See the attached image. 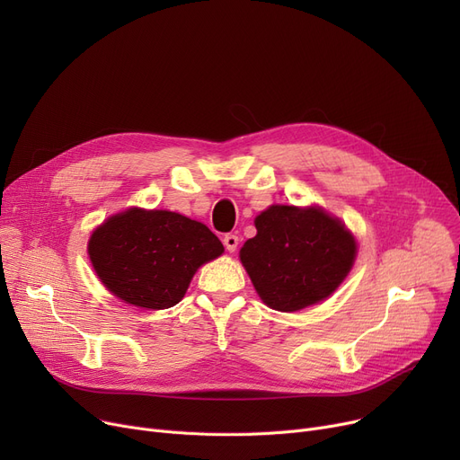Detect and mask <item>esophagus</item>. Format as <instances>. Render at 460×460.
I'll list each match as a JSON object with an SVG mask.
<instances>
[{"mask_svg": "<svg viewBox=\"0 0 460 460\" xmlns=\"http://www.w3.org/2000/svg\"><path fill=\"white\" fill-rule=\"evenodd\" d=\"M224 246L227 252H234L238 248V236L236 234H226L224 236Z\"/></svg>", "mask_w": 460, "mask_h": 460, "instance_id": "esophagus-1", "label": "esophagus"}]
</instances>
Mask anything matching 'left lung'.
I'll return each mask as SVG.
<instances>
[{"label": "left lung", "mask_w": 460, "mask_h": 460, "mask_svg": "<svg viewBox=\"0 0 460 460\" xmlns=\"http://www.w3.org/2000/svg\"><path fill=\"white\" fill-rule=\"evenodd\" d=\"M255 229L240 261L261 300L276 311L326 300L356 259L352 233L321 207L272 205L255 217Z\"/></svg>", "instance_id": "1"}]
</instances>
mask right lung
<instances>
[{
    "mask_svg": "<svg viewBox=\"0 0 460 460\" xmlns=\"http://www.w3.org/2000/svg\"><path fill=\"white\" fill-rule=\"evenodd\" d=\"M87 253L113 296L136 307L167 309L224 246L205 224L179 212L132 207L93 231Z\"/></svg>",
    "mask_w": 460,
    "mask_h": 460,
    "instance_id": "add662e5",
    "label": "right lung"
}]
</instances>
